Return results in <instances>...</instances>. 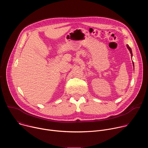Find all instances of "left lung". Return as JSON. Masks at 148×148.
Masks as SVG:
<instances>
[{"label":"left lung","mask_w":148,"mask_h":148,"mask_svg":"<svg viewBox=\"0 0 148 148\" xmlns=\"http://www.w3.org/2000/svg\"><path fill=\"white\" fill-rule=\"evenodd\" d=\"M126 47H127V48H128V49L129 50V51H130V53H131V57L132 58V56H133V54H132V50H131V49L130 48V47L129 46V45H126ZM132 64H133V66H134V62L132 61Z\"/></svg>","instance_id":"obj_1"}]
</instances>
